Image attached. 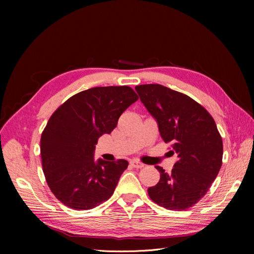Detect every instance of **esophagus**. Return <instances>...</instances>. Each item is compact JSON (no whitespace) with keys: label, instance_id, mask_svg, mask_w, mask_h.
<instances>
[{"label":"esophagus","instance_id":"esophagus-1","mask_svg":"<svg viewBox=\"0 0 254 254\" xmlns=\"http://www.w3.org/2000/svg\"><path fill=\"white\" fill-rule=\"evenodd\" d=\"M130 165H131L134 168H142V167H144V164L139 162V161H131V162H130Z\"/></svg>","mask_w":254,"mask_h":254}]
</instances>
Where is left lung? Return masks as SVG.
I'll list each match as a JSON object with an SVG mask.
<instances>
[{"instance_id":"8db88e82","label":"left lung","mask_w":254,"mask_h":254,"mask_svg":"<svg viewBox=\"0 0 254 254\" xmlns=\"http://www.w3.org/2000/svg\"><path fill=\"white\" fill-rule=\"evenodd\" d=\"M135 91L179 158L171 174L156 166L160 180L148 195L165 209L187 210L206 194L219 173L224 148L217 126L201 105L180 92L158 83L141 84Z\"/></svg>"}]
</instances>
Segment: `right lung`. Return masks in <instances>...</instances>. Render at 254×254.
I'll return each instance as SVG.
<instances>
[{
    "mask_svg": "<svg viewBox=\"0 0 254 254\" xmlns=\"http://www.w3.org/2000/svg\"><path fill=\"white\" fill-rule=\"evenodd\" d=\"M137 98L127 86L91 88L52 114L41 134L40 151L45 180L60 202L90 210L112 196L128 162L94 161L95 145L99 136L111 133Z\"/></svg>",
    "mask_w": 254,
    "mask_h": 254,
    "instance_id": "obj_1",
    "label": "right lung"
}]
</instances>
